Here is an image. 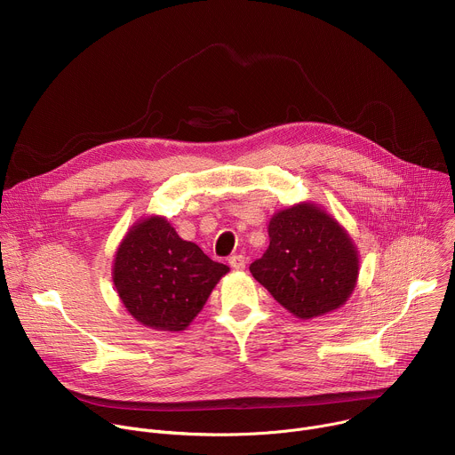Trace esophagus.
<instances>
[{"label":"esophagus","mask_w":455,"mask_h":455,"mask_svg":"<svg viewBox=\"0 0 455 455\" xmlns=\"http://www.w3.org/2000/svg\"><path fill=\"white\" fill-rule=\"evenodd\" d=\"M228 263H230V267L234 268V270H243L244 267H246V259L243 257V255H232L230 259H228Z\"/></svg>","instance_id":"1"}]
</instances>
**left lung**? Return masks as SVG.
<instances>
[{
	"instance_id": "left-lung-1",
	"label": "left lung",
	"mask_w": 455,
	"mask_h": 455,
	"mask_svg": "<svg viewBox=\"0 0 455 455\" xmlns=\"http://www.w3.org/2000/svg\"><path fill=\"white\" fill-rule=\"evenodd\" d=\"M270 246L250 265L251 275L299 318L340 307L358 277V253L340 225L304 204L275 214Z\"/></svg>"
}]
</instances>
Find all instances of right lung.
<instances>
[{
  "label": "right lung",
  "mask_w": 455,
  "mask_h": 455,
  "mask_svg": "<svg viewBox=\"0 0 455 455\" xmlns=\"http://www.w3.org/2000/svg\"><path fill=\"white\" fill-rule=\"evenodd\" d=\"M228 272L204 250L183 241L164 218H149L122 241L113 283L127 307L144 326L181 331Z\"/></svg>",
  "instance_id": "obj_1"
}]
</instances>
